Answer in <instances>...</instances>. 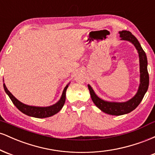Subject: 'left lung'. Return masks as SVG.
Instances as JSON below:
<instances>
[{
    "label": "left lung",
    "mask_w": 155,
    "mask_h": 155,
    "mask_svg": "<svg viewBox=\"0 0 155 155\" xmlns=\"http://www.w3.org/2000/svg\"><path fill=\"white\" fill-rule=\"evenodd\" d=\"M120 37L122 40L129 41L131 43L134 44L136 49L138 50L139 54V61H140V86L138 88V92L132 99L124 103H111L104 101L99 98L95 93L94 92L91 87L88 85L89 90H90L91 98L94 104L97 108H100L102 111L108 114L115 115V116H120V115L130 113L136 108L140 103L141 102L143 96L148 90L149 87V73L147 70V58L145 51L143 50L141 46L138 39L133 35L130 31H122L120 32Z\"/></svg>",
    "instance_id": "obj_1"
}]
</instances>
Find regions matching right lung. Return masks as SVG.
<instances>
[{"instance_id": "1", "label": "right lung", "mask_w": 155, "mask_h": 155, "mask_svg": "<svg viewBox=\"0 0 155 155\" xmlns=\"http://www.w3.org/2000/svg\"><path fill=\"white\" fill-rule=\"evenodd\" d=\"M68 87V85H67L65 89H64L61 98L60 99V101L57 104L52 105L51 106H49V107H35V106H28V105L22 104L20 101H19L15 96L8 91V90L6 88V85H5V84H3V87H4L5 92H6L7 95L10 97L12 103L15 104L16 107L18 108L19 111H22L23 114H25L28 115L30 117H35V118H46V117H49L54 115L58 112H59L61 110V108H63L64 104H65V92H66Z\"/></svg>"}]
</instances>
